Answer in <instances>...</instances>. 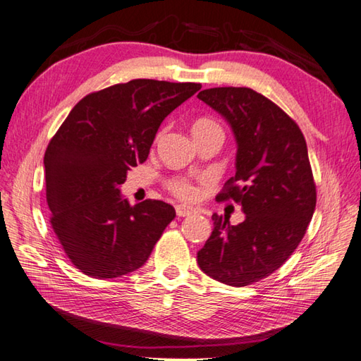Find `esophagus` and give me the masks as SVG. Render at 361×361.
Segmentation results:
<instances>
[{"instance_id":"esophagus-1","label":"esophagus","mask_w":361,"mask_h":361,"mask_svg":"<svg viewBox=\"0 0 361 361\" xmlns=\"http://www.w3.org/2000/svg\"><path fill=\"white\" fill-rule=\"evenodd\" d=\"M175 211H176V216H178V217H188L194 212L192 208H189V206H185V204H176Z\"/></svg>"}]
</instances>
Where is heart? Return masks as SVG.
<instances>
[{"label": "heart", "instance_id": "1", "mask_svg": "<svg viewBox=\"0 0 361 361\" xmlns=\"http://www.w3.org/2000/svg\"><path fill=\"white\" fill-rule=\"evenodd\" d=\"M212 132H221V127L217 124L216 121L211 118H198L194 121L192 124V133L194 136H200L206 133H212ZM169 189L173 195H176L181 200H192L197 194L195 186L186 178H175L172 181H169Z\"/></svg>", "mask_w": 361, "mask_h": 361}]
</instances>
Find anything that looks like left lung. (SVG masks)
Listing matches in <instances>:
<instances>
[{"mask_svg": "<svg viewBox=\"0 0 361 361\" xmlns=\"http://www.w3.org/2000/svg\"><path fill=\"white\" fill-rule=\"evenodd\" d=\"M198 99L234 132L235 175L216 200L240 204L245 220L231 225L228 216L214 214L212 234L197 262L226 286H250L278 270L307 231L317 206L307 144L296 122L255 90L209 88Z\"/></svg>", "mask_w": 361, "mask_h": 361, "instance_id": "left-lung-1", "label": "left lung"}]
</instances>
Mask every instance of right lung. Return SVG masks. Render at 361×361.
Instances as JSON below:
<instances>
[{"label":"right lung","mask_w":361,"mask_h":361,"mask_svg":"<svg viewBox=\"0 0 361 361\" xmlns=\"http://www.w3.org/2000/svg\"><path fill=\"white\" fill-rule=\"evenodd\" d=\"M200 83L135 79L94 91L75 104L44 152L51 226L79 270L113 279L145 264L173 206L144 200L135 206L119 186L144 163L169 113Z\"/></svg>","instance_id":"obj_1"}]
</instances>
